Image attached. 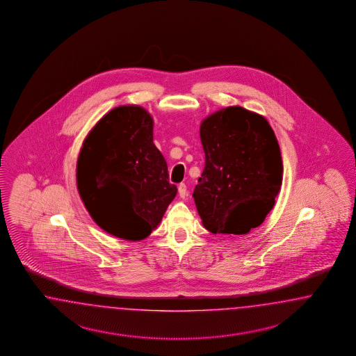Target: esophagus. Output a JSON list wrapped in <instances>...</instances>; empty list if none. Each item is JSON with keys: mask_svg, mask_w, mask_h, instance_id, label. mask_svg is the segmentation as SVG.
<instances>
[{"mask_svg": "<svg viewBox=\"0 0 356 356\" xmlns=\"http://www.w3.org/2000/svg\"><path fill=\"white\" fill-rule=\"evenodd\" d=\"M177 189H179V195H180V198L185 200V198L188 197V189H186V185H185V184H180Z\"/></svg>", "mask_w": 356, "mask_h": 356, "instance_id": "esophagus-1", "label": "esophagus"}]
</instances>
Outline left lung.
Returning a JSON list of instances; mask_svg holds the SVG:
<instances>
[{
	"label": "left lung",
	"instance_id": "1",
	"mask_svg": "<svg viewBox=\"0 0 356 356\" xmlns=\"http://www.w3.org/2000/svg\"><path fill=\"white\" fill-rule=\"evenodd\" d=\"M205 168L194 188L211 234L247 235L275 204L283 176L280 145L268 120L245 108L219 109L200 127Z\"/></svg>",
	"mask_w": 356,
	"mask_h": 356
}]
</instances>
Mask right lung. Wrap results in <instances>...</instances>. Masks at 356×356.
<instances>
[{"label":"right lung","mask_w":356,"mask_h":356,"mask_svg":"<svg viewBox=\"0 0 356 356\" xmlns=\"http://www.w3.org/2000/svg\"><path fill=\"white\" fill-rule=\"evenodd\" d=\"M152 128L145 108H113L88 131L76 161V188L88 214L109 235L129 241L149 236L177 193Z\"/></svg>","instance_id":"right-lung-1"}]
</instances>
